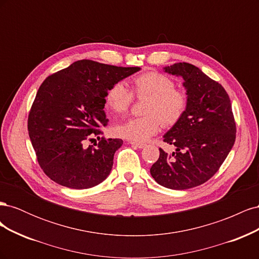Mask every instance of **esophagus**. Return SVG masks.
Listing matches in <instances>:
<instances>
[{
    "mask_svg": "<svg viewBox=\"0 0 259 259\" xmlns=\"http://www.w3.org/2000/svg\"><path fill=\"white\" fill-rule=\"evenodd\" d=\"M130 144L133 146V147H136V148H139L142 149L145 147V144H142V143H134V142H130Z\"/></svg>",
    "mask_w": 259,
    "mask_h": 259,
    "instance_id": "34e87169",
    "label": "esophagus"
}]
</instances>
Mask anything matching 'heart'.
<instances>
[{
    "label": "heart",
    "instance_id": "heart-1",
    "mask_svg": "<svg viewBox=\"0 0 259 259\" xmlns=\"http://www.w3.org/2000/svg\"><path fill=\"white\" fill-rule=\"evenodd\" d=\"M170 76L159 71H147L133 77L132 91L123 82H115L106 94V104L114 113H125L137 98H148L146 115L127 120L115 127V134L134 143H144L154 136L161 125L171 127L185 115L188 95L175 88Z\"/></svg>",
    "mask_w": 259,
    "mask_h": 259
}]
</instances>
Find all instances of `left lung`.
<instances>
[{
  "label": "left lung",
  "mask_w": 259,
  "mask_h": 259,
  "mask_svg": "<svg viewBox=\"0 0 259 259\" xmlns=\"http://www.w3.org/2000/svg\"><path fill=\"white\" fill-rule=\"evenodd\" d=\"M165 72L182 75L187 90L188 108L163 142L176 151L160 156L150 168L159 185L185 190L204 184L215 175L236 142V121L229 95L218 82L188 62L164 68Z\"/></svg>",
  "instance_id": "left-lung-1"
}]
</instances>
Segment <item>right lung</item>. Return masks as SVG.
<instances>
[{"label": "right lung", "instance_id": "add662e5", "mask_svg": "<svg viewBox=\"0 0 259 259\" xmlns=\"http://www.w3.org/2000/svg\"><path fill=\"white\" fill-rule=\"evenodd\" d=\"M83 59L49 75L28 115L29 137L46 176L71 189H89L110 174L123 140L100 137L110 86L139 71ZM97 137L99 143L86 147Z\"/></svg>", "mask_w": 259, "mask_h": 259}]
</instances>
